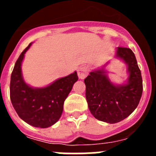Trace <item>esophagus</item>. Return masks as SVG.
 <instances>
[{
  "instance_id": "1",
  "label": "esophagus",
  "mask_w": 156,
  "mask_h": 156,
  "mask_svg": "<svg viewBox=\"0 0 156 156\" xmlns=\"http://www.w3.org/2000/svg\"><path fill=\"white\" fill-rule=\"evenodd\" d=\"M89 73V68L86 66H81L78 69V76L80 79H84Z\"/></svg>"
}]
</instances>
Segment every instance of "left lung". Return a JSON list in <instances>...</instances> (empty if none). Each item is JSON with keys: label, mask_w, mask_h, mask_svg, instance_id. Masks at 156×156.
I'll return each instance as SVG.
<instances>
[{"label": "left lung", "mask_w": 156, "mask_h": 156, "mask_svg": "<svg viewBox=\"0 0 156 156\" xmlns=\"http://www.w3.org/2000/svg\"><path fill=\"white\" fill-rule=\"evenodd\" d=\"M116 56L128 66L127 83L113 84L103 69L90 72L84 80L88 108L97 119L115 123L126 119L137 108L143 91L142 77L131 49L119 47Z\"/></svg>", "instance_id": "left-lung-1"}]
</instances>
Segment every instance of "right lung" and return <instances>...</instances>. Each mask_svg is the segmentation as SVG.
<instances>
[{
	"instance_id": "add662e5",
	"label": "right lung",
	"mask_w": 156,
	"mask_h": 156,
	"mask_svg": "<svg viewBox=\"0 0 156 156\" xmlns=\"http://www.w3.org/2000/svg\"><path fill=\"white\" fill-rule=\"evenodd\" d=\"M31 44L19 55L11 76L10 98L23 120L35 127L47 128L61 117L63 105L73 86L78 80L76 72L43 88H33L24 82L21 66Z\"/></svg>"
}]
</instances>
